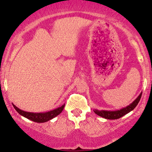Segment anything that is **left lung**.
Returning <instances> with one entry per match:
<instances>
[{"label":"left lung","mask_w":152,"mask_h":152,"mask_svg":"<svg viewBox=\"0 0 152 152\" xmlns=\"http://www.w3.org/2000/svg\"><path fill=\"white\" fill-rule=\"evenodd\" d=\"M141 96H142V93L139 95L138 97H137V99L132 102V103L130 104L127 106V107L121 109V110H115V111H107V110H95L94 112L96 114H97L98 115L101 116V117L104 118L109 119V120L118 119L120 118L123 117L124 115H125L126 114L129 113V112H131L132 110H133L134 108H135L136 106L138 104L139 102H140Z\"/></svg>","instance_id":"8db88e82"}]
</instances>
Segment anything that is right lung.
Wrapping results in <instances>:
<instances>
[{
    "label": "right lung",
    "mask_w": 152,
    "mask_h": 152,
    "mask_svg": "<svg viewBox=\"0 0 152 152\" xmlns=\"http://www.w3.org/2000/svg\"><path fill=\"white\" fill-rule=\"evenodd\" d=\"M14 108L16 110V111L19 113L20 115H23V117L26 118L29 120L32 121L34 122H37V123H44V122H47L48 121L51 120L52 118L57 116L58 115L60 114L62 111L63 110L65 104L61 106V107H58V108L55 109V110H50V111L47 112V113H29V112H26L23 110H20V109L18 108L15 104H13Z\"/></svg>",
    "instance_id": "1"
}]
</instances>
